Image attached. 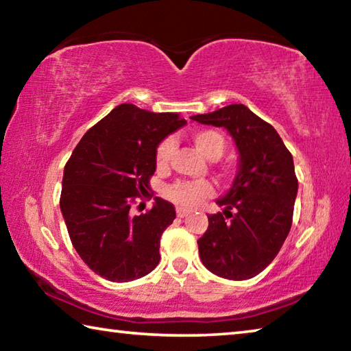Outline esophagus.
<instances>
[{"label": "esophagus", "instance_id": "1", "mask_svg": "<svg viewBox=\"0 0 351 351\" xmlns=\"http://www.w3.org/2000/svg\"><path fill=\"white\" fill-rule=\"evenodd\" d=\"M189 213H190V210H187V209H182V207H178V209H176V215L180 217V218L187 217Z\"/></svg>", "mask_w": 351, "mask_h": 351}]
</instances>
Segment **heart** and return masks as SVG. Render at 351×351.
Segmentation results:
<instances>
[{
    "label": "heart",
    "instance_id": "obj_1",
    "mask_svg": "<svg viewBox=\"0 0 351 351\" xmlns=\"http://www.w3.org/2000/svg\"><path fill=\"white\" fill-rule=\"evenodd\" d=\"M192 141L195 147L209 159H218L226 150V138L212 128H199L192 132ZM175 153V141L165 138L159 142L154 152V162L158 169L169 167V164ZM224 173H229V169H223ZM213 193V189L206 181H180L165 190L167 198L182 207H195L201 201L209 198Z\"/></svg>",
    "mask_w": 351,
    "mask_h": 351
}]
</instances>
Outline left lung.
I'll return each instance as SVG.
<instances>
[{
    "label": "left lung",
    "instance_id": "1",
    "mask_svg": "<svg viewBox=\"0 0 351 351\" xmlns=\"http://www.w3.org/2000/svg\"><path fill=\"white\" fill-rule=\"evenodd\" d=\"M192 121L224 127L240 154L232 187L217 201L224 210L207 217L209 228L198 240L199 258L218 277L247 280L276 258L289 234L299 186L293 154L274 127L243 104Z\"/></svg>",
    "mask_w": 351,
    "mask_h": 351
}]
</instances>
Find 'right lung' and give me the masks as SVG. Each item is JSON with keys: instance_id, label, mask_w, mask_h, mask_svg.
I'll use <instances>...</instances> for the list:
<instances>
[{"instance_id": "right-lung-1", "label": "right lung", "mask_w": 351, "mask_h": 351, "mask_svg": "<svg viewBox=\"0 0 351 351\" xmlns=\"http://www.w3.org/2000/svg\"><path fill=\"white\" fill-rule=\"evenodd\" d=\"M186 125L176 112L117 105L91 127L64 165L60 210L71 243L97 276L130 282L159 263L161 235L176 218L162 198L133 215L136 198L150 189L154 152L165 136Z\"/></svg>"}]
</instances>
